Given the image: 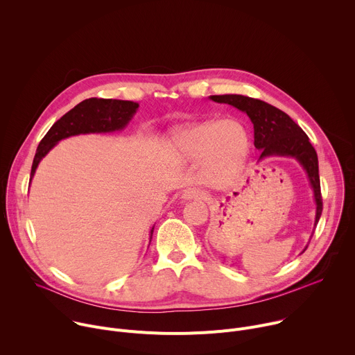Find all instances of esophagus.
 <instances>
[{
	"instance_id": "1",
	"label": "esophagus",
	"mask_w": 355,
	"mask_h": 355,
	"mask_svg": "<svg viewBox=\"0 0 355 355\" xmlns=\"http://www.w3.org/2000/svg\"><path fill=\"white\" fill-rule=\"evenodd\" d=\"M181 198L185 200H204L207 199V195L204 191H200L198 188H189L182 192Z\"/></svg>"
}]
</instances>
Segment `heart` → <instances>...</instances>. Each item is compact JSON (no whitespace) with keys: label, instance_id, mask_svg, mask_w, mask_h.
I'll list each match as a JSON object with an SVG mask.
<instances>
[{"label":"heart","instance_id":"1","mask_svg":"<svg viewBox=\"0 0 355 355\" xmlns=\"http://www.w3.org/2000/svg\"><path fill=\"white\" fill-rule=\"evenodd\" d=\"M164 148L178 164L202 162L208 174L234 177L250 156L251 136L241 121L208 119L174 128L164 140Z\"/></svg>","mask_w":355,"mask_h":355}]
</instances>
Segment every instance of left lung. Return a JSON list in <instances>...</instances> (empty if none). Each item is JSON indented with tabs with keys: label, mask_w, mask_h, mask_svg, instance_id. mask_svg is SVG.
I'll use <instances>...</instances> for the list:
<instances>
[{
	"label": "left lung",
	"mask_w": 355,
	"mask_h": 355,
	"mask_svg": "<svg viewBox=\"0 0 355 355\" xmlns=\"http://www.w3.org/2000/svg\"><path fill=\"white\" fill-rule=\"evenodd\" d=\"M209 99L218 104L232 105L250 118L252 126H254V146L261 151L259 162L267 157H291L300 164L303 171L306 173L309 185L313 191L316 204V227L323 209L319 162L316 150L311 144L306 133L291 119L289 115L264 103V101L237 94L211 95Z\"/></svg>",
	"instance_id": "1"
}]
</instances>
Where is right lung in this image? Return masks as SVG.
<instances>
[{
  "label": "right lung",
  "instance_id": "obj_1",
  "mask_svg": "<svg viewBox=\"0 0 355 355\" xmlns=\"http://www.w3.org/2000/svg\"><path fill=\"white\" fill-rule=\"evenodd\" d=\"M137 108V103L123 99L88 98L83 101L50 128L39 143L31 170V181L42 159L60 140L78 135L112 133L123 130L133 119ZM153 230L155 226L150 230V241L153 237Z\"/></svg>",
  "mask_w": 355,
  "mask_h": 355
}]
</instances>
